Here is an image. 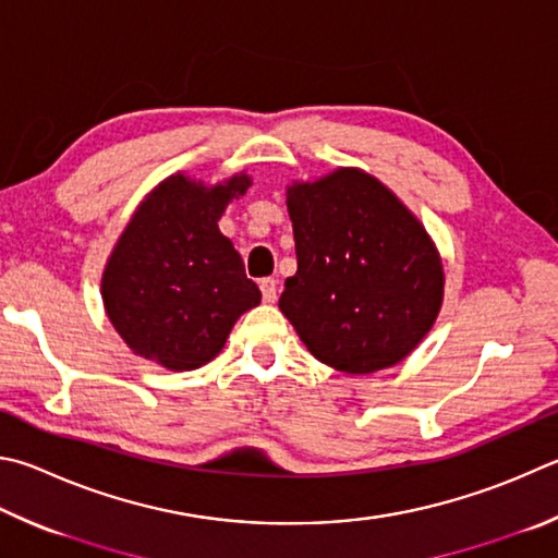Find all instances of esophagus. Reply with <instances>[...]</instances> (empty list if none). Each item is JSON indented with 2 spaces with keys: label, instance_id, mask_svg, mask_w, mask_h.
<instances>
[{
  "label": "esophagus",
  "instance_id": "esophagus-1",
  "mask_svg": "<svg viewBox=\"0 0 558 558\" xmlns=\"http://www.w3.org/2000/svg\"><path fill=\"white\" fill-rule=\"evenodd\" d=\"M260 292L266 302H276L278 300V280L276 278H263L260 280Z\"/></svg>",
  "mask_w": 558,
  "mask_h": 558
}]
</instances>
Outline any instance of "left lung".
<instances>
[{
	"label": "left lung",
	"instance_id": "1",
	"mask_svg": "<svg viewBox=\"0 0 558 558\" xmlns=\"http://www.w3.org/2000/svg\"><path fill=\"white\" fill-rule=\"evenodd\" d=\"M288 211L298 272L278 305L312 356L356 376L400 363L444 298L427 231L388 187L351 168L292 185Z\"/></svg>",
	"mask_w": 558,
	"mask_h": 558
}]
</instances>
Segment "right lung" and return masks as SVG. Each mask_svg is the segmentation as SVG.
I'll list each match as a JSON object with an SVG mask.
<instances>
[{
	"label": "right lung",
	"mask_w": 558,
	"mask_h": 558,
	"mask_svg": "<svg viewBox=\"0 0 558 558\" xmlns=\"http://www.w3.org/2000/svg\"><path fill=\"white\" fill-rule=\"evenodd\" d=\"M248 175L205 187L170 175L141 202L102 278L105 307L129 349L170 371L205 366L234 322L260 302L217 221Z\"/></svg>",
	"instance_id": "add662e5"
}]
</instances>
